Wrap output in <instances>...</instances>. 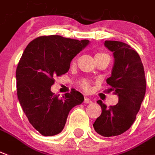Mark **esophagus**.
Instances as JSON below:
<instances>
[{
  "instance_id": "esophagus-1",
  "label": "esophagus",
  "mask_w": 155,
  "mask_h": 155,
  "mask_svg": "<svg viewBox=\"0 0 155 155\" xmlns=\"http://www.w3.org/2000/svg\"><path fill=\"white\" fill-rule=\"evenodd\" d=\"M84 103H85V104H92L93 101L89 98H87L86 97V98H84Z\"/></svg>"
}]
</instances>
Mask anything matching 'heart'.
<instances>
[{
    "instance_id": "obj_1",
    "label": "heart",
    "mask_w": 155,
    "mask_h": 155,
    "mask_svg": "<svg viewBox=\"0 0 155 155\" xmlns=\"http://www.w3.org/2000/svg\"><path fill=\"white\" fill-rule=\"evenodd\" d=\"M99 54H103V53H98L97 55H99ZM82 86H83V88L84 89H89V84H88V83H87V82H84V83L82 84Z\"/></svg>"
}]
</instances>
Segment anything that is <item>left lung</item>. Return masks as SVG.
Segmentation results:
<instances>
[{"label": "left lung", "mask_w": 155, "mask_h": 155, "mask_svg": "<svg viewBox=\"0 0 155 155\" xmlns=\"http://www.w3.org/2000/svg\"><path fill=\"white\" fill-rule=\"evenodd\" d=\"M104 46L114 58L107 84L117 95L118 103L107 107L101 100L97 101L102 113L93 127L101 136L112 137L127 131L135 121L145 97L146 81L140 57L130 46L118 41H105Z\"/></svg>", "instance_id": "1"}]
</instances>
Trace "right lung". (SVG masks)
<instances>
[{
	"label": "right lung",
	"instance_id": "right-lung-1",
	"mask_svg": "<svg viewBox=\"0 0 155 155\" xmlns=\"http://www.w3.org/2000/svg\"><path fill=\"white\" fill-rule=\"evenodd\" d=\"M89 43L59 35L42 36L23 52L15 74L18 99L29 123L42 136L61 132L70 111L84 102L83 94L74 89L60 98L51 87L53 78L66 74L72 59Z\"/></svg>",
	"mask_w": 155,
	"mask_h": 155
}]
</instances>
